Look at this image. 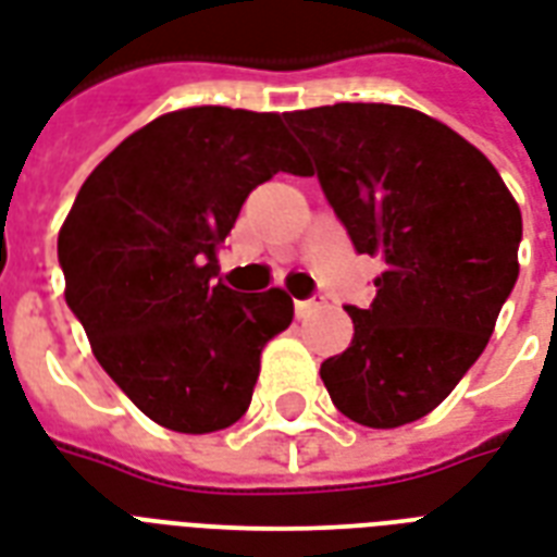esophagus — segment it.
Returning <instances> with one entry per match:
<instances>
[{"instance_id": "esophagus-1", "label": "esophagus", "mask_w": 557, "mask_h": 557, "mask_svg": "<svg viewBox=\"0 0 557 557\" xmlns=\"http://www.w3.org/2000/svg\"><path fill=\"white\" fill-rule=\"evenodd\" d=\"M317 308H320V302H313V299H296V317H299V320L311 317Z\"/></svg>"}]
</instances>
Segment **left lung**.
<instances>
[{"label": "left lung", "mask_w": 557, "mask_h": 557, "mask_svg": "<svg viewBox=\"0 0 557 557\" xmlns=\"http://www.w3.org/2000/svg\"><path fill=\"white\" fill-rule=\"evenodd\" d=\"M284 120L355 249L384 261L373 305L346 308L355 334L320 367L325 391L349 420L399 429L432 413L491 341L520 275V205L470 140L405 104Z\"/></svg>", "instance_id": "obj_1"}]
</instances>
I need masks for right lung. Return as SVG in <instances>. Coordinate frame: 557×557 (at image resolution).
Returning <instances> with one entry per match:
<instances>
[{"instance_id":"obj_1","label":"right lung","mask_w":557,"mask_h":557,"mask_svg":"<svg viewBox=\"0 0 557 557\" xmlns=\"http://www.w3.org/2000/svg\"><path fill=\"white\" fill-rule=\"evenodd\" d=\"M308 175L282 114L199 104L161 114L87 175L58 232L66 305L96 361L164 429H228L252 403L261 352L294 320L282 287L214 282L246 196Z\"/></svg>"}]
</instances>
